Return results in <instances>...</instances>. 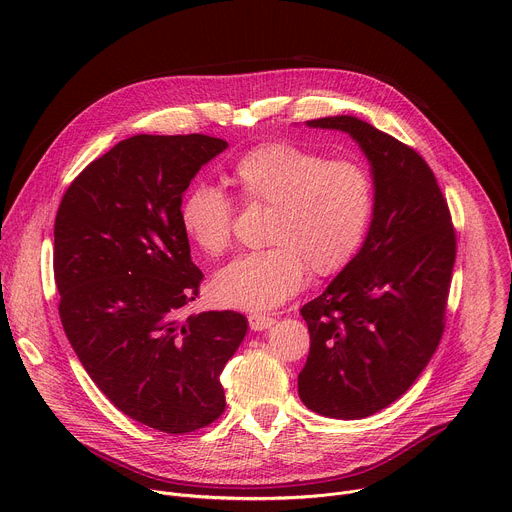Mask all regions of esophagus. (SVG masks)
<instances>
[{"instance_id":"esophagus-1","label":"esophagus","mask_w":512,"mask_h":512,"mask_svg":"<svg viewBox=\"0 0 512 512\" xmlns=\"http://www.w3.org/2000/svg\"><path fill=\"white\" fill-rule=\"evenodd\" d=\"M275 324V320L271 316H265V314H249V328L255 330V332H261V330H267Z\"/></svg>"}]
</instances>
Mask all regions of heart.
<instances>
[{"mask_svg": "<svg viewBox=\"0 0 512 512\" xmlns=\"http://www.w3.org/2000/svg\"><path fill=\"white\" fill-rule=\"evenodd\" d=\"M241 202L269 206L265 243L216 273V304L265 312L302 289L308 269L334 275L350 263L369 233L377 182L356 158H330L289 141H263L241 154L229 174ZM184 235L208 257L233 243L235 202L206 182L190 186L178 208Z\"/></svg>", "mask_w": 512, "mask_h": 512, "instance_id": "1", "label": "heart"}]
</instances>
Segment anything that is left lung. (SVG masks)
<instances>
[{"label": "left lung", "mask_w": 512, "mask_h": 512, "mask_svg": "<svg viewBox=\"0 0 512 512\" xmlns=\"http://www.w3.org/2000/svg\"><path fill=\"white\" fill-rule=\"evenodd\" d=\"M308 125L358 141L373 166L377 204L362 249L300 310L310 354L298 391L320 415L362 419L397 401L442 340L456 229L442 188L411 145L350 115Z\"/></svg>", "instance_id": "obj_1"}]
</instances>
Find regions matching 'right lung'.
<instances>
[{"instance_id": "add662e5", "label": "right lung", "mask_w": 512, "mask_h": 512, "mask_svg": "<svg viewBox=\"0 0 512 512\" xmlns=\"http://www.w3.org/2000/svg\"><path fill=\"white\" fill-rule=\"evenodd\" d=\"M223 150L225 139L202 133L123 139L70 182L54 221L70 346L119 411L174 435L223 415L221 373L247 332L239 312L180 316L202 281L180 200Z\"/></svg>"}]
</instances>
